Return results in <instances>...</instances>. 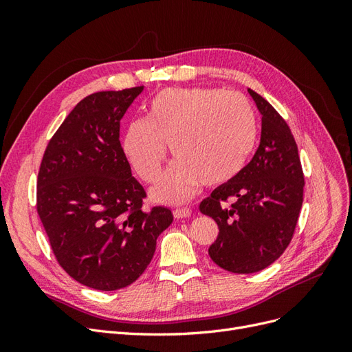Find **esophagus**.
Wrapping results in <instances>:
<instances>
[{
    "label": "esophagus",
    "instance_id": "1",
    "mask_svg": "<svg viewBox=\"0 0 352 352\" xmlns=\"http://www.w3.org/2000/svg\"><path fill=\"white\" fill-rule=\"evenodd\" d=\"M190 214H192V211H190V208H186V207L173 210L175 219H186V217H190Z\"/></svg>",
    "mask_w": 352,
    "mask_h": 352
}]
</instances>
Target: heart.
<instances>
[{"label":"heart","instance_id":"heart-1","mask_svg":"<svg viewBox=\"0 0 352 352\" xmlns=\"http://www.w3.org/2000/svg\"><path fill=\"white\" fill-rule=\"evenodd\" d=\"M257 117L239 92L217 88H166L146 105V119L129 123L123 151L144 182L162 175L167 144L176 162L153 195L184 202L201 184L216 186L235 179L257 142Z\"/></svg>","mask_w":352,"mask_h":352}]
</instances>
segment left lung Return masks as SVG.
I'll return each mask as SVG.
<instances>
[{
    "label": "left lung",
    "instance_id": "1",
    "mask_svg": "<svg viewBox=\"0 0 352 352\" xmlns=\"http://www.w3.org/2000/svg\"><path fill=\"white\" fill-rule=\"evenodd\" d=\"M261 113V140L251 162L199 204L219 235L210 258L232 273H257L289 245L302 207L304 175L289 126L261 95L248 89ZM230 200L231 204L227 202Z\"/></svg>",
    "mask_w": 352,
    "mask_h": 352
}]
</instances>
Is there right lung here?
Here are the masks:
<instances>
[{
  "mask_svg": "<svg viewBox=\"0 0 352 352\" xmlns=\"http://www.w3.org/2000/svg\"><path fill=\"white\" fill-rule=\"evenodd\" d=\"M144 91H102L83 98L51 138L38 173L36 210L58 264L79 283L116 291L151 263L173 221L146 197L120 145V120Z\"/></svg>",
  "mask_w": 352,
  "mask_h": 352,
  "instance_id": "right-lung-1",
  "label": "right lung"
}]
</instances>
